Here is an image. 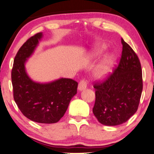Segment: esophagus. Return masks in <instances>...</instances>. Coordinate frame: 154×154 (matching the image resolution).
Masks as SVG:
<instances>
[{"instance_id": "esophagus-1", "label": "esophagus", "mask_w": 154, "mask_h": 154, "mask_svg": "<svg viewBox=\"0 0 154 154\" xmlns=\"http://www.w3.org/2000/svg\"><path fill=\"white\" fill-rule=\"evenodd\" d=\"M87 86V82L85 79H82L79 82V85H78V90L82 91L84 90Z\"/></svg>"}]
</instances>
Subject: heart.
Segmentation results:
<instances>
[{
    "mask_svg": "<svg viewBox=\"0 0 154 154\" xmlns=\"http://www.w3.org/2000/svg\"><path fill=\"white\" fill-rule=\"evenodd\" d=\"M104 47H98L94 51L95 56H100L103 52ZM113 64V58L111 56H107L104 58L103 62L100 64L96 72H95V76L98 79H103L107 77L111 70V68Z\"/></svg>",
    "mask_w": 154,
    "mask_h": 154,
    "instance_id": "obj_1",
    "label": "heart"
}]
</instances>
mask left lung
<instances>
[{
    "mask_svg": "<svg viewBox=\"0 0 154 154\" xmlns=\"http://www.w3.org/2000/svg\"><path fill=\"white\" fill-rule=\"evenodd\" d=\"M123 45L119 65L103 81L95 82L96 100L93 112L105 125L122 124L137 112L143 88L139 58L121 38Z\"/></svg>",
    "mask_w": 154,
    "mask_h": 154,
    "instance_id": "obj_1",
    "label": "left lung"
}]
</instances>
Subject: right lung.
I'll return each instance as SVG.
<instances>
[{
	"label": "right lung",
	"mask_w": 154,
	"mask_h": 154,
	"mask_svg": "<svg viewBox=\"0 0 154 154\" xmlns=\"http://www.w3.org/2000/svg\"><path fill=\"white\" fill-rule=\"evenodd\" d=\"M42 37V33L31 37L17 51L11 74L13 96L21 113L29 119L54 123L66 113L71 99L77 94L78 83L68 78L47 84L37 83L30 79L26 72L25 62Z\"/></svg>",
	"instance_id": "1"
}]
</instances>
